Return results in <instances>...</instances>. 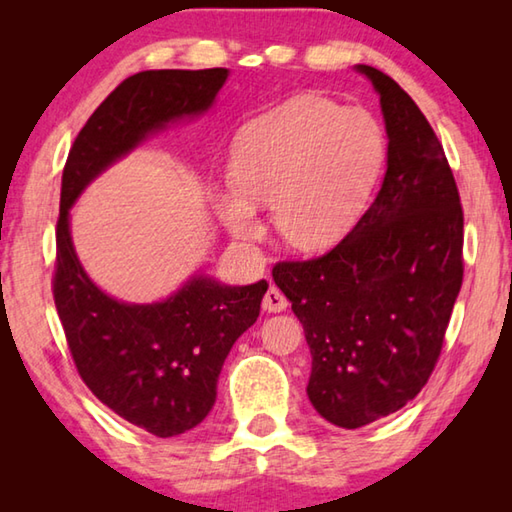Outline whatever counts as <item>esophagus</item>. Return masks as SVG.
Masks as SVG:
<instances>
[{
    "mask_svg": "<svg viewBox=\"0 0 512 512\" xmlns=\"http://www.w3.org/2000/svg\"><path fill=\"white\" fill-rule=\"evenodd\" d=\"M262 307H264V311H284L289 307V300L277 287H268L266 296L262 300Z\"/></svg>",
    "mask_w": 512,
    "mask_h": 512,
    "instance_id": "obj_1",
    "label": "esophagus"
}]
</instances>
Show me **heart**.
Wrapping results in <instances>:
<instances>
[{
	"instance_id": "obj_1",
	"label": "heart",
	"mask_w": 512,
	"mask_h": 512,
	"mask_svg": "<svg viewBox=\"0 0 512 512\" xmlns=\"http://www.w3.org/2000/svg\"><path fill=\"white\" fill-rule=\"evenodd\" d=\"M384 133L361 108L323 97H293L237 135L230 189L212 203L239 241L262 235L257 207H273L284 244L314 253L336 244L359 219L384 164Z\"/></svg>"
}]
</instances>
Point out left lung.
Returning <instances> with one entry per match:
<instances>
[{
    "label": "left lung",
    "mask_w": 512,
    "mask_h": 512,
    "mask_svg": "<svg viewBox=\"0 0 512 512\" xmlns=\"http://www.w3.org/2000/svg\"><path fill=\"white\" fill-rule=\"evenodd\" d=\"M354 69L379 94L384 183L341 244L273 268L305 327L309 402L343 429L386 418L422 391L463 284V210L443 144L391 76Z\"/></svg>",
    "instance_id": "obj_1"
}]
</instances>
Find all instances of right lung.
I'll use <instances>...</instances> for the list:
<instances>
[{
    "instance_id": "obj_1",
    "label": "right lung",
    "mask_w": 512,
    "mask_h": 512,
    "mask_svg": "<svg viewBox=\"0 0 512 512\" xmlns=\"http://www.w3.org/2000/svg\"><path fill=\"white\" fill-rule=\"evenodd\" d=\"M228 69H149L117 85L67 155L56 225L54 300L85 386L119 418L158 438L201 424L223 361L259 316L266 280L246 287L194 273L169 298L135 305L108 296L79 262L69 210L94 178L171 124L205 115Z\"/></svg>"
}]
</instances>
